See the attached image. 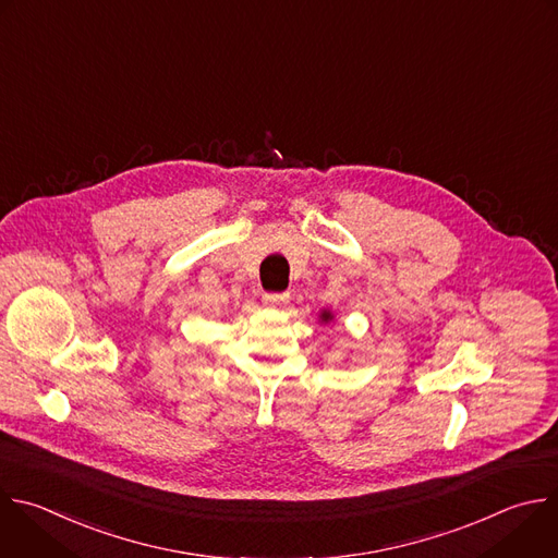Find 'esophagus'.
<instances>
[{"label":"esophagus","mask_w":558,"mask_h":558,"mask_svg":"<svg viewBox=\"0 0 558 558\" xmlns=\"http://www.w3.org/2000/svg\"><path fill=\"white\" fill-rule=\"evenodd\" d=\"M263 302L269 306H280V304L289 302V293H265Z\"/></svg>","instance_id":"1"}]
</instances>
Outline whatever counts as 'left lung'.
<instances>
[{
	"mask_svg": "<svg viewBox=\"0 0 558 558\" xmlns=\"http://www.w3.org/2000/svg\"><path fill=\"white\" fill-rule=\"evenodd\" d=\"M332 319H335V313H332L330 308H322V311H319V322H322V324H330Z\"/></svg>",
	"mask_w": 558,
	"mask_h": 558,
	"instance_id": "left-lung-1",
	"label": "left lung"
}]
</instances>
